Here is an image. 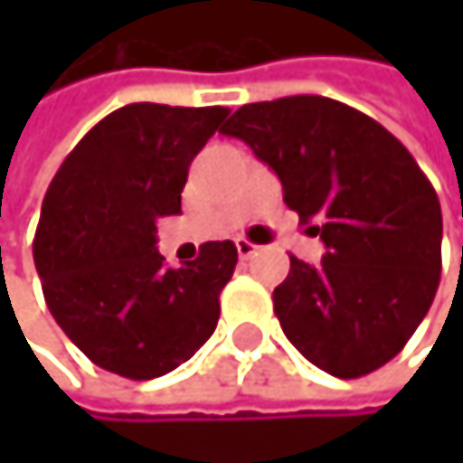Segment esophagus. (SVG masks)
<instances>
[{"label":"esophagus","instance_id":"1","mask_svg":"<svg viewBox=\"0 0 463 463\" xmlns=\"http://www.w3.org/2000/svg\"><path fill=\"white\" fill-rule=\"evenodd\" d=\"M236 250H239V258H252L260 247L252 244V241H247V239H236Z\"/></svg>","mask_w":463,"mask_h":463}]
</instances>
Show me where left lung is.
<instances>
[{
	"mask_svg": "<svg viewBox=\"0 0 463 463\" xmlns=\"http://www.w3.org/2000/svg\"><path fill=\"white\" fill-rule=\"evenodd\" d=\"M219 133L275 169L283 203L327 247L319 266L291 255L272 294L286 339L335 378L381 369L441 275V208L411 152L366 113L314 94L244 105Z\"/></svg>",
	"mask_w": 463,
	"mask_h": 463,
	"instance_id": "8db88e82",
	"label": "left lung"
}]
</instances>
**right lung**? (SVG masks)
Returning a JSON list of instances; mask_svg holds the SVG:
<instances>
[{
	"label": "right lung",
	"mask_w": 463,
	"mask_h": 463,
	"mask_svg": "<svg viewBox=\"0 0 463 463\" xmlns=\"http://www.w3.org/2000/svg\"><path fill=\"white\" fill-rule=\"evenodd\" d=\"M230 110L133 102L69 152L43 197L33 241L43 299L97 366L130 381L177 369L216 330L233 241H208L169 269L157 222L180 213L188 166Z\"/></svg>",
	"instance_id": "right-lung-1"
}]
</instances>
